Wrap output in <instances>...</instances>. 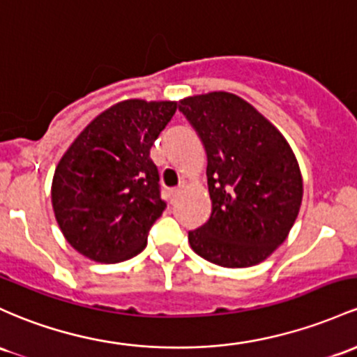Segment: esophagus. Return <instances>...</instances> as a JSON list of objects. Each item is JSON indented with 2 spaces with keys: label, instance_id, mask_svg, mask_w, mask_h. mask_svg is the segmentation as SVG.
<instances>
[{
  "label": "esophagus",
  "instance_id": "34e87169",
  "mask_svg": "<svg viewBox=\"0 0 357 357\" xmlns=\"http://www.w3.org/2000/svg\"><path fill=\"white\" fill-rule=\"evenodd\" d=\"M181 193H183L181 188H176V190H171V199H172V203L178 202V198L181 197Z\"/></svg>",
  "mask_w": 357,
  "mask_h": 357
}]
</instances>
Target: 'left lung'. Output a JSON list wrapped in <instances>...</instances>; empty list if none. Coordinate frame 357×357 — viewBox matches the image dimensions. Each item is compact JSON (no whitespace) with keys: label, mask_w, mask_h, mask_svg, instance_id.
Here are the masks:
<instances>
[{"label":"left lung","mask_w":357,"mask_h":357,"mask_svg":"<svg viewBox=\"0 0 357 357\" xmlns=\"http://www.w3.org/2000/svg\"><path fill=\"white\" fill-rule=\"evenodd\" d=\"M202 137L211 199L208 222L188 234L191 249L222 268H249L287 241L303 198L295 152L244 98L227 91L183 98Z\"/></svg>","instance_id":"obj_1"}]
</instances>
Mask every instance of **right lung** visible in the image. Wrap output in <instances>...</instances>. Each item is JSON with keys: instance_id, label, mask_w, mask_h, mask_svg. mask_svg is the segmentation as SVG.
<instances>
[{"instance_id": "obj_1", "label": "right lung", "mask_w": 357, "mask_h": 357, "mask_svg": "<svg viewBox=\"0 0 357 357\" xmlns=\"http://www.w3.org/2000/svg\"><path fill=\"white\" fill-rule=\"evenodd\" d=\"M178 101H119L74 139L52 178L56 220L70 248L95 262L127 261L142 252L166 203L151 147Z\"/></svg>"}]
</instances>
